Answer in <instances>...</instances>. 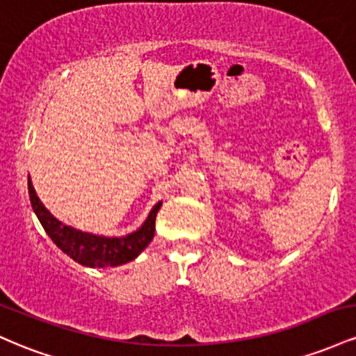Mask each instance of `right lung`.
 <instances>
[{"instance_id": "right-lung-1", "label": "right lung", "mask_w": 356, "mask_h": 356, "mask_svg": "<svg viewBox=\"0 0 356 356\" xmlns=\"http://www.w3.org/2000/svg\"><path fill=\"white\" fill-rule=\"evenodd\" d=\"M28 192H30L31 207H33L36 218L42 222L43 229L47 231L53 243L73 261L88 268L120 266V264L136 259L154 239L155 216L162 206V202L155 204L145 222L132 234L122 236V238H105V236L79 231L53 218L50 211L43 206L36 195L31 179H28Z\"/></svg>"}]
</instances>
